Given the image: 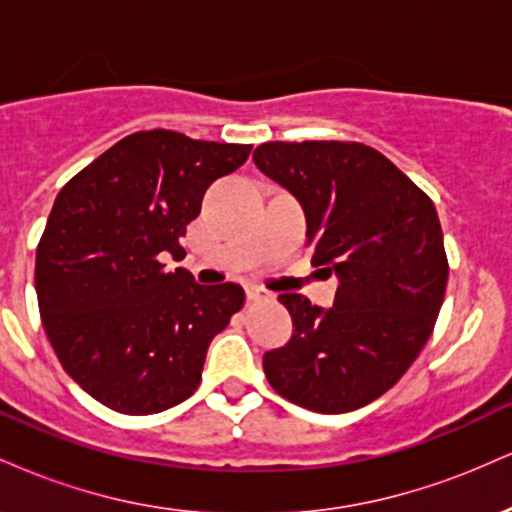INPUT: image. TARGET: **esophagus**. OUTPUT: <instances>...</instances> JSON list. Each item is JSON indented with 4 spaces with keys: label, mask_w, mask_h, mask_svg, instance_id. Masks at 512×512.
<instances>
[{
    "label": "esophagus",
    "mask_w": 512,
    "mask_h": 512,
    "mask_svg": "<svg viewBox=\"0 0 512 512\" xmlns=\"http://www.w3.org/2000/svg\"><path fill=\"white\" fill-rule=\"evenodd\" d=\"M245 293H248V301H262V298H269V291L260 289V286H248Z\"/></svg>",
    "instance_id": "obj_1"
}]
</instances>
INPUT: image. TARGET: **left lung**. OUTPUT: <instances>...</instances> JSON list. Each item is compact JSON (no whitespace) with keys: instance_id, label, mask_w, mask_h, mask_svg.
Returning a JSON list of instances; mask_svg holds the SVG:
<instances>
[{"instance_id":"8db88e82","label":"left lung","mask_w":512,"mask_h":512,"mask_svg":"<svg viewBox=\"0 0 512 512\" xmlns=\"http://www.w3.org/2000/svg\"><path fill=\"white\" fill-rule=\"evenodd\" d=\"M255 166L301 202L313 264L339 276L330 310L284 293L291 342L264 354L298 407L344 414L385 395L421 354L448 286L431 197L361 142H267Z\"/></svg>"}]
</instances>
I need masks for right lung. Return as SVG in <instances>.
Segmentation results:
<instances>
[{
	"label": "right lung",
	"instance_id": "right-lung-1",
	"mask_svg": "<svg viewBox=\"0 0 512 512\" xmlns=\"http://www.w3.org/2000/svg\"><path fill=\"white\" fill-rule=\"evenodd\" d=\"M250 144L134 132L62 187L35 252L40 320L62 368L120 414L175 407L199 387L211 339L243 308L238 284L199 286L163 257L207 187L248 161Z\"/></svg>",
	"mask_w": 512,
	"mask_h": 512
}]
</instances>
